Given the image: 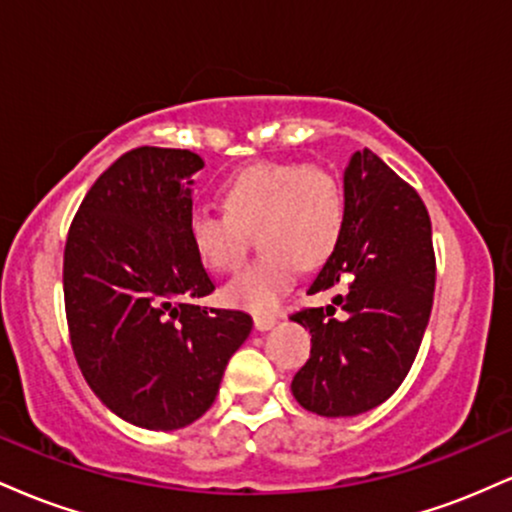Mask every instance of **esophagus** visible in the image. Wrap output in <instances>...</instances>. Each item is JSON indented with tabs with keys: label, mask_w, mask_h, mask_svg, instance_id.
Segmentation results:
<instances>
[{
	"label": "esophagus",
	"mask_w": 512,
	"mask_h": 512,
	"mask_svg": "<svg viewBox=\"0 0 512 512\" xmlns=\"http://www.w3.org/2000/svg\"><path fill=\"white\" fill-rule=\"evenodd\" d=\"M274 325H276V317H272V315H255V330L267 332V330H272Z\"/></svg>",
	"instance_id": "1"
}]
</instances>
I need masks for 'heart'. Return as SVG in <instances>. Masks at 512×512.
I'll list each match as a JSON object with an SVG mask.
<instances>
[{
	"mask_svg": "<svg viewBox=\"0 0 512 512\" xmlns=\"http://www.w3.org/2000/svg\"><path fill=\"white\" fill-rule=\"evenodd\" d=\"M223 214L192 209L187 238L211 272L238 267L257 233L262 255L223 286L231 308L269 315L296 284L301 264H325L337 250L346 223L339 180L320 166L262 161L238 170L221 187Z\"/></svg>",
	"mask_w": 512,
	"mask_h": 512,
	"instance_id": "1",
	"label": "heart"
}]
</instances>
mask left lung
<instances>
[{"mask_svg":"<svg viewBox=\"0 0 512 512\" xmlns=\"http://www.w3.org/2000/svg\"><path fill=\"white\" fill-rule=\"evenodd\" d=\"M344 202L342 240L308 289L332 291V303L291 315L313 334L291 392L303 409L332 419L378 407L402 385L436 289L424 202L370 149L344 170Z\"/></svg>","mask_w":512,"mask_h":512,"instance_id":"left-lung-1","label":"left lung"}]
</instances>
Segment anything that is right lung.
Segmentation results:
<instances>
[{
  "label": "right lung",
  "mask_w": 512,
  "mask_h": 512,
  "mask_svg": "<svg viewBox=\"0 0 512 512\" xmlns=\"http://www.w3.org/2000/svg\"><path fill=\"white\" fill-rule=\"evenodd\" d=\"M187 149L139 146L93 182L64 245L69 339L96 397L149 431L190 426L252 330L240 310L199 308L214 291L187 238Z\"/></svg>",
  "instance_id": "1"
}]
</instances>
